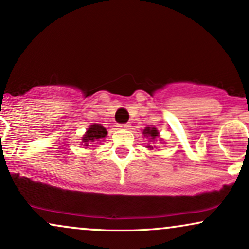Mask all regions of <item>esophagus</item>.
<instances>
[{
    "instance_id": "1",
    "label": "esophagus",
    "mask_w": 249,
    "mask_h": 249,
    "mask_svg": "<svg viewBox=\"0 0 249 249\" xmlns=\"http://www.w3.org/2000/svg\"><path fill=\"white\" fill-rule=\"evenodd\" d=\"M117 127L121 128V130H128V128L131 127V125L130 124H119Z\"/></svg>"
}]
</instances>
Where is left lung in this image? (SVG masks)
I'll return each mask as SVG.
<instances>
[{"label":"left lung","mask_w":249,"mask_h":249,"mask_svg":"<svg viewBox=\"0 0 249 249\" xmlns=\"http://www.w3.org/2000/svg\"><path fill=\"white\" fill-rule=\"evenodd\" d=\"M142 134H144V137H148L151 141H154L157 137H159V132L156 127H145L144 130H142ZM147 148H153V146L148 145Z\"/></svg>","instance_id":"left-lung-1"}]
</instances>
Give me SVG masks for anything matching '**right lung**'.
<instances>
[{
	"label": "right lung",
	"instance_id": "obj_1",
	"mask_svg": "<svg viewBox=\"0 0 249 249\" xmlns=\"http://www.w3.org/2000/svg\"><path fill=\"white\" fill-rule=\"evenodd\" d=\"M107 134V128L103 127L101 124H92L90 125V127L88 128L84 137L82 138V142L84 144V146H89V145H92L93 142H98L99 139L105 138Z\"/></svg>",
	"mask_w": 249,
	"mask_h": 249
}]
</instances>
